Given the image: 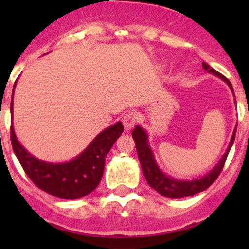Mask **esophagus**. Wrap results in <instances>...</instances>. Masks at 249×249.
Instances as JSON below:
<instances>
[{
  "mask_svg": "<svg viewBox=\"0 0 249 249\" xmlns=\"http://www.w3.org/2000/svg\"><path fill=\"white\" fill-rule=\"evenodd\" d=\"M137 121H138V114L136 113V112H128V113L124 114L122 118L123 126H124V128H126L127 131L133 128Z\"/></svg>",
  "mask_w": 249,
  "mask_h": 249,
  "instance_id": "1",
  "label": "esophagus"
}]
</instances>
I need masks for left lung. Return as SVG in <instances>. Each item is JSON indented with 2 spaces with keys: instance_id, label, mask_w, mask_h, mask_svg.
Returning <instances> with one entry per match:
<instances>
[{
  "instance_id": "left-lung-1",
  "label": "left lung",
  "mask_w": 249,
  "mask_h": 249,
  "mask_svg": "<svg viewBox=\"0 0 249 249\" xmlns=\"http://www.w3.org/2000/svg\"><path fill=\"white\" fill-rule=\"evenodd\" d=\"M202 66H203V68L208 73L214 74V76L219 77L221 80H223L224 82L230 86L231 91L233 92L232 85H231L230 81L223 74L215 71L214 68H212L211 66L207 65V63L203 62ZM236 131L237 127L233 131L232 138H231L230 144H228L227 149H226V153L222 156V158L219 160L218 163L215 164L214 168L212 171H210V173H207L206 176H203V177L196 178V179H192V181L176 179V178H172L171 176L162 172V169L158 167L157 162L155 160V156H153V152H152L151 147L148 144L147 132L142 127L136 126L135 129L132 131V137L135 140L138 160H140V163L142 166V169H143L144 178H146V181L148 182L149 186L155 191H157L160 195H162L163 197H167V198H183V197L193 196L196 193H199L202 191L207 190L217 179L221 171L223 169L224 162H226V158H227L228 153H230L231 147H232L233 142H234Z\"/></svg>"
}]
</instances>
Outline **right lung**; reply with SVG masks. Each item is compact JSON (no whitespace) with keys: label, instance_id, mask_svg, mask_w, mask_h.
<instances>
[{"label":"right lung","instance_id":"add662e5","mask_svg":"<svg viewBox=\"0 0 249 249\" xmlns=\"http://www.w3.org/2000/svg\"><path fill=\"white\" fill-rule=\"evenodd\" d=\"M122 132V123H114L96 136L77 157L63 163H50L31 155L17 140L13 124L11 126V143L23 171L39 190L57 198L77 199L89 195L98 186L105 169L106 156Z\"/></svg>","mask_w":249,"mask_h":249}]
</instances>
